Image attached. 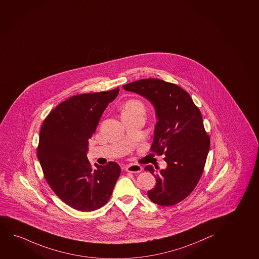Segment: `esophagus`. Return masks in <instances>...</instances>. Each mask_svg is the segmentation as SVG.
<instances>
[{
  "instance_id": "1",
  "label": "esophagus",
  "mask_w": 259,
  "mask_h": 259,
  "mask_svg": "<svg viewBox=\"0 0 259 259\" xmlns=\"http://www.w3.org/2000/svg\"><path fill=\"white\" fill-rule=\"evenodd\" d=\"M125 170L128 172H132V174H137V172H141L143 168L139 164H131L125 167Z\"/></svg>"
}]
</instances>
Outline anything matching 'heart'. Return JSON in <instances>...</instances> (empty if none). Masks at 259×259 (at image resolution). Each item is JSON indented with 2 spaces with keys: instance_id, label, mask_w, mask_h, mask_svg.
<instances>
[{
  "instance_id": "obj_1",
  "label": "heart",
  "mask_w": 259,
  "mask_h": 259,
  "mask_svg": "<svg viewBox=\"0 0 259 259\" xmlns=\"http://www.w3.org/2000/svg\"><path fill=\"white\" fill-rule=\"evenodd\" d=\"M144 106L140 101L138 100H128L125 102L121 108V114L126 113H132V112H144Z\"/></svg>"
}]
</instances>
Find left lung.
Here are the masks:
<instances>
[{"label":"left lung","mask_w":259,"mask_h":259,"mask_svg":"<svg viewBox=\"0 0 259 259\" xmlns=\"http://www.w3.org/2000/svg\"><path fill=\"white\" fill-rule=\"evenodd\" d=\"M122 88L144 96L156 109L157 121L151 151L165 155L167 167L158 172L152 165L144 168L157 180L148 197L160 206L179 203L196 187L209 151L210 138L200 109L187 91L162 79H139Z\"/></svg>","instance_id":"left-lung-1"}]
</instances>
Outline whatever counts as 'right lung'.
Returning a JSON list of instances; mask_svg holds the SVG:
<instances>
[{
    "label": "right lung",
    "mask_w": 259,
    "mask_h": 259,
    "mask_svg": "<svg viewBox=\"0 0 259 259\" xmlns=\"http://www.w3.org/2000/svg\"><path fill=\"white\" fill-rule=\"evenodd\" d=\"M119 93L74 95L50 112L40 130L37 158L56 195L72 208L90 212L110 199L121 174L115 162L93 169L87 151L100 118Z\"/></svg>",
    "instance_id": "obj_1"
}]
</instances>
